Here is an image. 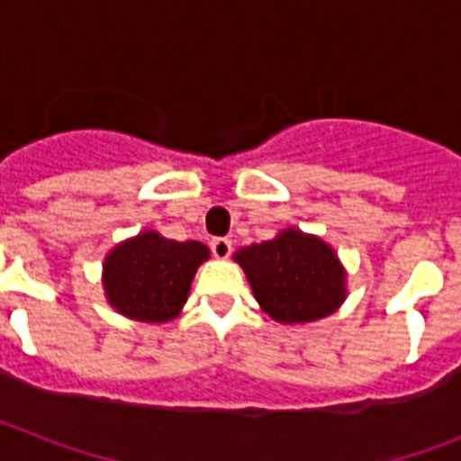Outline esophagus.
Segmentation results:
<instances>
[{"label":"esophagus","mask_w":461,"mask_h":461,"mask_svg":"<svg viewBox=\"0 0 461 461\" xmlns=\"http://www.w3.org/2000/svg\"><path fill=\"white\" fill-rule=\"evenodd\" d=\"M210 249H212V256H215V258H230L231 241L224 237L212 239V241H210Z\"/></svg>","instance_id":"esophagus-1"}]
</instances>
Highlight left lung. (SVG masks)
<instances>
[{
    "label": "left lung",
    "mask_w": 461,
    "mask_h": 461,
    "mask_svg": "<svg viewBox=\"0 0 461 461\" xmlns=\"http://www.w3.org/2000/svg\"><path fill=\"white\" fill-rule=\"evenodd\" d=\"M234 260L258 306L282 325L322 321L347 299V270L335 249L296 227L239 249Z\"/></svg>",
    "instance_id": "1"
}]
</instances>
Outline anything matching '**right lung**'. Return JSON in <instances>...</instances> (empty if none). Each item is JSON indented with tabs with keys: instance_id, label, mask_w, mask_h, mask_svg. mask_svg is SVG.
Segmentation results:
<instances>
[{
	"instance_id": "add662e5",
	"label": "right lung",
	"mask_w": 461,
	"mask_h": 461,
	"mask_svg": "<svg viewBox=\"0 0 461 461\" xmlns=\"http://www.w3.org/2000/svg\"><path fill=\"white\" fill-rule=\"evenodd\" d=\"M208 258L210 249L201 241H174L143 230L104 256V299L131 321L169 322L181 313L195 270Z\"/></svg>"
}]
</instances>
